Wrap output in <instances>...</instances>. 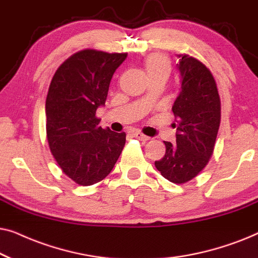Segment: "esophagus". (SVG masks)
<instances>
[{
	"label": "esophagus",
	"mask_w": 258,
	"mask_h": 258,
	"mask_svg": "<svg viewBox=\"0 0 258 258\" xmlns=\"http://www.w3.org/2000/svg\"><path fill=\"white\" fill-rule=\"evenodd\" d=\"M133 136H134V137H136V139L141 140V141H148V140H150V137H148V136H146V135H143V134H142V133H140V132H135V133H133Z\"/></svg>",
	"instance_id": "esophagus-1"
}]
</instances>
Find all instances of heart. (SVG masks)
<instances>
[{
    "label": "heart",
    "instance_id": "b5f03b06",
    "mask_svg": "<svg viewBox=\"0 0 258 258\" xmlns=\"http://www.w3.org/2000/svg\"><path fill=\"white\" fill-rule=\"evenodd\" d=\"M146 69L148 75L155 74H168L170 72V63L164 55L153 54L146 59Z\"/></svg>",
    "mask_w": 258,
    "mask_h": 258
}]
</instances>
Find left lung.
Masks as SVG:
<instances>
[{"label": "left lung", "instance_id": "left-lung-1", "mask_svg": "<svg viewBox=\"0 0 258 258\" xmlns=\"http://www.w3.org/2000/svg\"><path fill=\"white\" fill-rule=\"evenodd\" d=\"M181 89L172 105L176 142H164L165 155L155 167L168 181L182 184L209 162L221 123V101L213 74L202 62L178 55Z\"/></svg>", "mask_w": 258, "mask_h": 258}]
</instances>
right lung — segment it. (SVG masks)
Instances as JSON below:
<instances>
[{"mask_svg":"<svg viewBox=\"0 0 258 258\" xmlns=\"http://www.w3.org/2000/svg\"><path fill=\"white\" fill-rule=\"evenodd\" d=\"M126 55L84 49L58 67L49 86V148L62 171L80 185L107 177L125 144V133L100 126L96 110L104 105L111 77Z\"/></svg>","mask_w":258,"mask_h":258,"instance_id":"1","label":"right lung"}]
</instances>
